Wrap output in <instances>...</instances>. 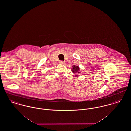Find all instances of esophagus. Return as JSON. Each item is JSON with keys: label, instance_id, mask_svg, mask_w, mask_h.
I'll return each instance as SVG.
<instances>
[{"label": "esophagus", "instance_id": "34e87169", "mask_svg": "<svg viewBox=\"0 0 131 131\" xmlns=\"http://www.w3.org/2000/svg\"><path fill=\"white\" fill-rule=\"evenodd\" d=\"M59 63H60V64H65V62H64V61H59Z\"/></svg>", "mask_w": 131, "mask_h": 131}]
</instances>
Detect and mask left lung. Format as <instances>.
<instances>
[{"mask_svg": "<svg viewBox=\"0 0 131 131\" xmlns=\"http://www.w3.org/2000/svg\"><path fill=\"white\" fill-rule=\"evenodd\" d=\"M73 68L72 69V72L73 73H80V68L78 66H75L73 65L72 66Z\"/></svg>", "mask_w": 131, "mask_h": 131, "instance_id": "obj_1", "label": "left lung"}]
</instances>
